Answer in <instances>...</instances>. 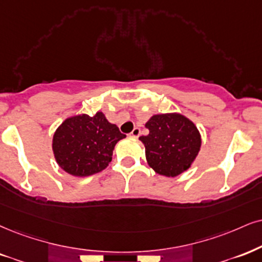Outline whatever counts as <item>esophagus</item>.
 <instances>
[{"label":"esophagus","mask_w":262,"mask_h":262,"mask_svg":"<svg viewBox=\"0 0 262 262\" xmlns=\"http://www.w3.org/2000/svg\"><path fill=\"white\" fill-rule=\"evenodd\" d=\"M140 135H141V128L140 127H135L130 134V136L134 137V138H137L138 136H140Z\"/></svg>","instance_id":"34e87169"}]
</instances>
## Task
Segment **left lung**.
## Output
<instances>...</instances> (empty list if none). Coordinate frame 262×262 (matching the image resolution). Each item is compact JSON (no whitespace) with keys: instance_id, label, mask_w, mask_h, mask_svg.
Returning <instances> with one entry per match:
<instances>
[{"instance_id":"8db88e82","label":"left lung","mask_w":262,"mask_h":262,"mask_svg":"<svg viewBox=\"0 0 262 262\" xmlns=\"http://www.w3.org/2000/svg\"><path fill=\"white\" fill-rule=\"evenodd\" d=\"M146 127L149 134L141 136L140 141L151 169L166 177H176L189 169L202 146L193 121L179 113H167L151 116Z\"/></svg>"}]
</instances>
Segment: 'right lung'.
Listing matches in <instances>:
<instances>
[{
  "instance_id": "add662e5",
  "label": "right lung",
  "mask_w": 262,
  "mask_h": 262,
  "mask_svg": "<svg viewBox=\"0 0 262 262\" xmlns=\"http://www.w3.org/2000/svg\"><path fill=\"white\" fill-rule=\"evenodd\" d=\"M126 136L102 112L64 120L53 135L52 149L60 169L73 176L101 172L112 161L115 144Z\"/></svg>"
}]
</instances>
